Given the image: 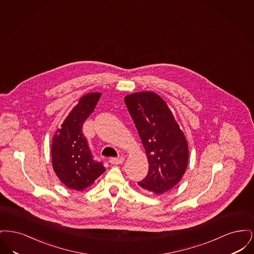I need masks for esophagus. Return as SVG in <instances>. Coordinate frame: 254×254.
<instances>
[{
  "label": "esophagus",
  "mask_w": 254,
  "mask_h": 254,
  "mask_svg": "<svg viewBox=\"0 0 254 254\" xmlns=\"http://www.w3.org/2000/svg\"><path fill=\"white\" fill-rule=\"evenodd\" d=\"M125 161V158L124 157H117V158H110L109 159V163L112 164V165H120L123 164Z\"/></svg>",
  "instance_id": "34e87169"
}]
</instances>
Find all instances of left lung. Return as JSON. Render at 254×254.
<instances>
[{
    "label": "left lung",
    "mask_w": 254,
    "mask_h": 254,
    "mask_svg": "<svg viewBox=\"0 0 254 254\" xmlns=\"http://www.w3.org/2000/svg\"><path fill=\"white\" fill-rule=\"evenodd\" d=\"M125 102L145 147L149 164L138 185L151 193L163 194L175 187L185 174L189 146L166 102L151 91L136 92Z\"/></svg>",
    "instance_id": "left-lung-1"
}]
</instances>
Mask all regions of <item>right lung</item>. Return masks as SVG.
<instances>
[{
	"label": "right lung",
	"mask_w": 254,
	"mask_h": 254,
	"mask_svg": "<svg viewBox=\"0 0 254 254\" xmlns=\"http://www.w3.org/2000/svg\"><path fill=\"white\" fill-rule=\"evenodd\" d=\"M100 92L82 97L62 124L52 140L53 169L60 181L70 190H83L105 172L102 162H97L89 149L82 127L93 112Z\"/></svg>",
	"instance_id": "add662e5"
}]
</instances>
